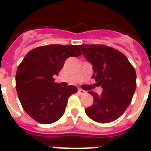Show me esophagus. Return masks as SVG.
I'll return each instance as SVG.
<instances>
[{
  "instance_id": "obj_1",
  "label": "esophagus",
  "mask_w": 151,
  "mask_h": 151,
  "mask_svg": "<svg viewBox=\"0 0 151 151\" xmlns=\"http://www.w3.org/2000/svg\"><path fill=\"white\" fill-rule=\"evenodd\" d=\"M78 92H79V93H80L81 95H84L87 93V92H86V91L83 90V89H81V88H79V89H78Z\"/></svg>"
}]
</instances>
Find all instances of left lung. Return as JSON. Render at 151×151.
<instances>
[{"mask_svg": "<svg viewBox=\"0 0 151 151\" xmlns=\"http://www.w3.org/2000/svg\"><path fill=\"white\" fill-rule=\"evenodd\" d=\"M84 56L93 68L92 78L101 85L103 92L98 95L88 91L94 101L85 109L93 120L106 124L117 119L132 101L137 87L134 67L120 51L105 45H81Z\"/></svg>", "mask_w": 151, "mask_h": 151, "instance_id": "obj_1", "label": "left lung"}]
</instances>
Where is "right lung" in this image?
Masks as SVG:
<instances>
[{
  "instance_id": "right-lung-1",
  "label": "right lung",
  "mask_w": 151,
  "mask_h": 151,
  "mask_svg": "<svg viewBox=\"0 0 151 151\" xmlns=\"http://www.w3.org/2000/svg\"><path fill=\"white\" fill-rule=\"evenodd\" d=\"M80 45H50L33 49L24 57L16 71L15 84L19 101L27 115L38 123L48 124L63 115L68 98L76 86L54 83L69 57H79Z\"/></svg>"
}]
</instances>
